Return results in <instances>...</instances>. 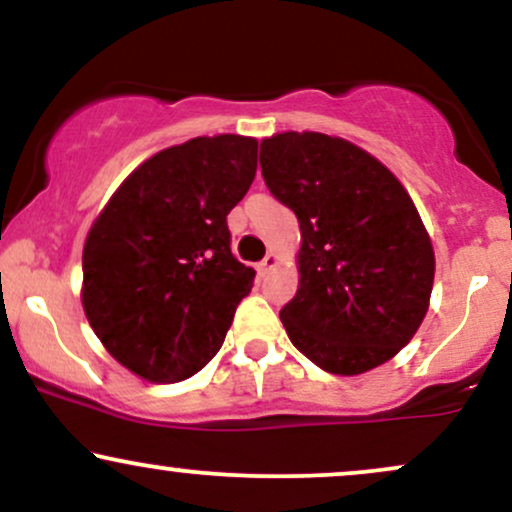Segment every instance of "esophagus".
Wrapping results in <instances>:
<instances>
[{"instance_id":"obj_1","label":"esophagus","mask_w":512,"mask_h":512,"mask_svg":"<svg viewBox=\"0 0 512 512\" xmlns=\"http://www.w3.org/2000/svg\"><path fill=\"white\" fill-rule=\"evenodd\" d=\"M276 264H279V257H276L274 252H267V257H264V260L260 262V274L267 276L276 267Z\"/></svg>"}]
</instances>
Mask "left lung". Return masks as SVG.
<instances>
[{
  "label": "left lung",
  "instance_id": "left-lung-1",
  "mask_svg": "<svg viewBox=\"0 0 512 512\" xmlns=\"http://www.w3.org/2000/svg\"><path fill=\"white\" fill-rule=\"evenodd\" d=\"M269 192L301 226L289 339L315 366L358 375L409 344L431 301L436 257L395 175L356 144L320 132L262 139Z\"/></svg>",
  "mask_w": 512,
  "mask_h": 512
}]
</instances>
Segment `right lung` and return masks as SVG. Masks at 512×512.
<instances>
[{
  "instance_id": "1",
  "label": "right lung",
  "mask_w": 512,
  "mask_h": 512,
  "mask_svg": "<svg viewBox=\"0 0 512 512\" xmlns=\"http://www.w3.org/2000/svg\"><path fill=\"white\" fill-rule=\"evenodd\" d=\"M255 170L257 139H190L144 161L93 221L81 303L108 354L139 378L178 383L221 349L255 281L226 223Z\"/></svg>"
}]
</instances>
